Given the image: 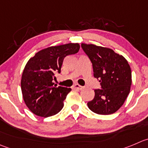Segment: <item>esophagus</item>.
Listing matches in <instances>:
<instances>
[{
    "instance_id": "obj_1",
    "label": "esophagus",
    "mask_w": 148,
    "mask_h": 148,
    "mask_svg": "<svg viewBox=\"0 0 148 148\" xmlns=\"http://www.w3.org/2000/svg\"><path fill=\"white\" fill-rule=\"evenodd\" d=\"M73 88H75V89H78V90H81L84 87L82 86H80L79 84H75V85L73 86Z\"/></svg>"
}]
</instances>
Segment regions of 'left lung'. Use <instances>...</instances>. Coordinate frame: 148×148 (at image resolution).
Segmentation results:
<instances>
[{"instance_id":"left-lung-1","label":"left lung","mask_w":148,"mask_h":148,"mask_svg":"<svg viewBox=\"0 0 148 148\" xmlns=\"http://www.w3.org/2000/svg\"><path fill=\"white\" fill-rule=\"evenodd\" d=\"M81 47L92 63L94 76L101 86V88L94 89V98L87 103L88 108L100 115L116 112L130 91L132 72L129 63L108 48L85 43H81Z\"/></svg>"}]
</instances>
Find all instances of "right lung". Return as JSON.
<instances>
[{
  "mask_svg": "<svg viewBox=\"0 0 148 148\" xmlns=\"http://www.w3.org/2000/svg\"><path fill=\"white\" fill-rule=\"evenodd\" d=\"M78 43L51 46L37 52L25 65L21 81L24 101L31 112L41 117L56 115L62 109L70 88L54 85L64 57L78 53Z\"/></svg>",
  "mask_w": 148,
  "mask_h": 148,
  "instance_id": "obj_1",
  "label": "right lung"
}]
</instances>
